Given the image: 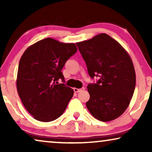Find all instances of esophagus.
<instances>
[{
  "instance_id": "esophagus-1",
  "label": "esophagus",
  "mask_w": 152,
  "mask_h": 152,
  "mask_svg": "<svg viewBox=\"0 0 152 152\" xmlns=\"http://www.w3.org/2000/svg\"><path fill=\"white\" fill-rule=\"evenodd\" d=\"M84 89H85L84 87H82V88H74V91L75 93H79V92H81V91H84Z\"/></svg>"
}]
</instances>
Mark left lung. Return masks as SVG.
<instances>
[{
  "instance_id": "8db88e82",
  "label": "left lung",
  "mask_w": 152,
  "mask_h": 152,
  "mask_svg": "<svg viewBox=\"0 0 152 152\" xmlns=\"http://www.w3.org/2000/svg\"><path fill=\"white\" fill-rule=\"evenodd\" d=\"M76 45L89 75L92 79L99 78L87 86L90 94L87 109L100 121L116 119L127 109L136 86V72L129 55L104 33Z\"/></svg>"
}]
</instances>
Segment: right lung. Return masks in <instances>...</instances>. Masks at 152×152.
Segmentation results:
<instances>
[{"label": "right lung", "instance_id": "obj_1", "mask_svg": "<svg viewBox=\"0 0 152 152\" xmlns=\"http://www.w3.org/2000/svg\"><path fill=\"white\" fill-rule=\"evenodd\" d=\"M77 51L75 43L46 38L30 45L23 54L16 88L23 104L34 119L53 121L66 110L74 91L57 81L64 82L62 68Z\"/></svg>", "mask_w": 152, "mask_h": 152}]
</instances>
